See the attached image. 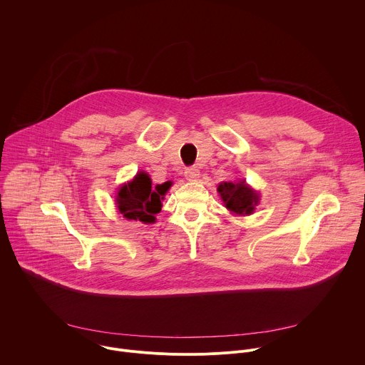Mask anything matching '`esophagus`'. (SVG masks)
<instances>
[{
    "label": "esophagus",
    "instance_id": "obj_1",
    "mask_svg": "<svg viewBox=\"0 0 365 365\" xmlns=\"http://www.w3.org/2000/svg\"><path fill=\"white\" fill-rule=\"evenodd\" d=\"M199 175H200V172H199V169H196V168H189V169H186V172H185V178H186L187 180H196V179L199 178Z\"/></svg>",
    "mask_w": 365,
    "mask_h": 365
}]
</instances>
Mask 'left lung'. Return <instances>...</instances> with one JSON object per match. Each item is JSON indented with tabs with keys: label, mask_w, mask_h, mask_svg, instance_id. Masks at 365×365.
I'll return each instance as SVG.
<instances>
[{
	"label": "left lung",
	"mask_w": 365,
	"mask_h": 365,
	"mask_svg": "<svg viewBox=\"0 0 365 365\" xmlns=\"http://www.w3.org/2000/svg\"><path fill=\"white\" fill-rule=\"evenodd\" d=\"M217 192L226 206L232 213L236 215H251L255 206L259 203V195L257 190L250 187L245 180L239 182H222L217 186Z\"/></svg>",
	"instance_id": "left-lung-1"
}]
</instances>
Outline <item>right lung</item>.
<instances>
[{
	"mask_svg": "<svg viewBox=\"0 0 365 365\" xmlns=\"http://www.w3.org/2000/svg\"><path fill=\"white\" fill-rule=\"evenodd\" d=\"M170 182L152 187V180L148 173L139 172L133 180L120 186L115 205L123 217L153 223L155 215L162 210V200L170 187Z\"/></svg>",
	"mask_w": 365,
	"mask_h": 365,
	"instance_id": "right-lung-1",
	"label": "right lung"
}]
</instances>
